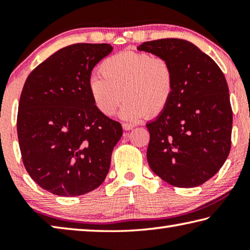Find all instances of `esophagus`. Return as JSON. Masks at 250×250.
<instances>
[{"mask_svg": "<svg viewBox=\"0 0 250 250\" xmlns=\"http://www.w3.org/2000/svg\"><path fill=\"white\" fill-rule=\"evenodd\" d=\"M122 128H124V130L129 131V130L134 128V125H132V124H124V125H122Z\"/></svg>", "mask_w": 250, "mask_h": 250, "instance_id": "1", "label": "esophagus"}]
</instances>
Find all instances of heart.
<instances>
[{
  "instance_id": "b5f03b06",
  "label": "heart",
  "mask_w": 250,
  "mask_h": 250,
  "mask_svg": "<svg viewBox=\"0 0 250 250\" xmlns=\"http://www.w3.org/2000/svg\"><path fill=\"white\" fill-rule=\"evenodd\" d=\"M99 71L101 76L89 79L88 90L95 107L105 117H111L125 98L121 119L155 118L168 107L174 95V71L163 57L125 50L105 58Z\"/></svg>"
}]
</instances>
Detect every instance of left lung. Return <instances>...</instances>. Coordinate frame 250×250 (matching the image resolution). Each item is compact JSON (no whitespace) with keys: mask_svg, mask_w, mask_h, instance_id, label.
Listing matches in <instances>:
<instances>
[{"mask_svg":"<svg viewBox=\"0 0 250 250\" xmlns=\"http://www.w3.org/2000/svg\"><path fill=\"white\" fill-rule=\"evenodd\" d=\"M138 50L167 59L175 79L168 107L146 124L151 170L177 188L205 183L230 151L232 110L225 76L208 55L188 41L145 42Z\"/></svg>","mask_w":250,"mask_h":250,"instance_id":"8db88e82","label":"left lung"}]
</instances>
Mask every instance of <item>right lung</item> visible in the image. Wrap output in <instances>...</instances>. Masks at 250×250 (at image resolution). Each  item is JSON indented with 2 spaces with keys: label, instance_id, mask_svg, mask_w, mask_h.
<instances>
[{
  "label": "right lung",
  "instance_id": "right-lung-1",
  "mask_svg": "<svg viewBox=\"0 0 250 250\" xmlns=\"http://www.w3.org/2000/svg\"><path fill=\"white\" fill-rule=\"evenodd\" d=\"M110 44H74L57 50L28 75L21 94L18 137L29 176L55 195L94 191L107 176L122 135L118 121L95 107L91 71Z\"/></svg>",
  "mask_w": 250,
  "mask_h": 250
}]
</instances>
